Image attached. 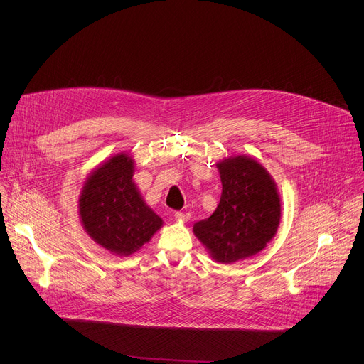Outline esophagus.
<instances>
[{"label": "esophagus", "mask_w": 364, "mask_h": 364, "mask_svg": "<svg viewBox=\"0 0 364 364\" xmlns=\"http://www.w3.org/2000/svg\"><path fill=\"white\" fill-rule=\"evenodd\" d=\"M174 219L177 222H187L190 219V215L188 213H183V212H176L174 213Z\"/></svg>", "instance_id": "34e87169"}]
</instances>
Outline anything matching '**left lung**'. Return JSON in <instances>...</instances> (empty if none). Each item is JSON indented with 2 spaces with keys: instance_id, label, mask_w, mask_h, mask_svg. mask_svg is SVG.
I'll use <instances>...</instances> for the list:
<instances>
[{
  "instance_id": "left-lung-1",
  "label": "left lung",
  "mask_w": 364,
  "mask_h": 364,
  "mask_svg": "<svg viewBox=\"0 0 364 364\" xmlns=\"http://www.w3.org/2000/svg\"><path fill=\"white\" fill-rule=\"evenodd\" d=\"M222 180L219 205L193 232L219 264H235L267 247L281 220L277 183L255 159L228 157L218 164Z\"/></svg>"
}]
</instances>
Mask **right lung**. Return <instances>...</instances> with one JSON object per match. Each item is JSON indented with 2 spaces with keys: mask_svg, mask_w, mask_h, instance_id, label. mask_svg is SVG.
<instances>
[{
  "mask_svg": "<svg viewBox=\"0 0 364 364\" xmlns=\"http://www.w3.org/2000/svg\"><path fill=\"white\" fill-rule=\"evenodd\" d=\"M134 163L129 154L112 155L89 174L79 197L83 229L93 242L118 256L135 253L163 226L132 180Z\"/></svg>",
  "mask_w": 364,
  "mask_h": 364,
  "instance_id": "obj_1",
  "label": "right lung"
}]
</instances>
